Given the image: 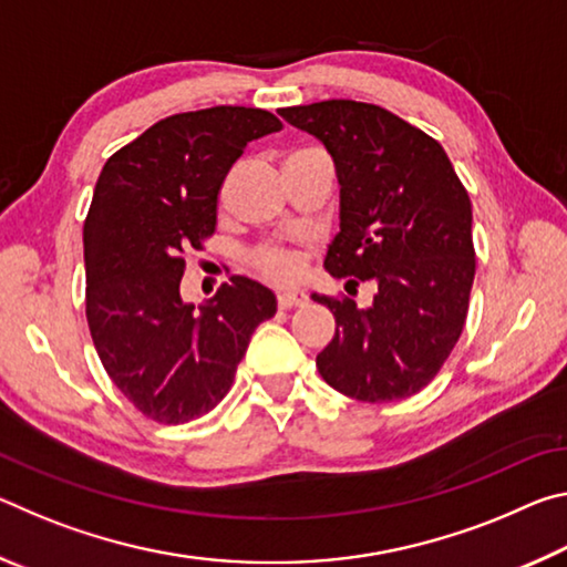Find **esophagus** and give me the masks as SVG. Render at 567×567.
<instances>
[{
    "label": "esophagus",
    "mask_w": 567,
    "mask_h": 567,
    "mask_svg": "<svg viewBox=\"0 0 567 567\" xmlns=\"http://www.w3.org/2000/svg\"><path fill=\"white\" fill-rule=\"evenodd\" d=\"M277 305H280L282 310H287V307H300L307 305V295L302 290H285L277 295Z\"/></svg>",
    "instance_id": "34e87169"
}]
</instances>
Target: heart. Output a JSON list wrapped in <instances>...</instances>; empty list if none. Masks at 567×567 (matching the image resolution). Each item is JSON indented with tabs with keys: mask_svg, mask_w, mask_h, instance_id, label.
I'll use <instances>...</instances> for the list:
<instances>
[{
	"mask_svg": "<svg viewBox=\"0 0 567 567\" xmlns=\"http://www.w3.org/2000/svg\"><path fill=\"white\" fill-rule=\"evenodd\" d=\"M255 265L265 277L270 280L285 282L292 280V277L300 272V257H297L295 249L285 245H265L255 252Z\"/></svg>",
	"mask_w": 567,
	"mask_h": 567,
	"instance_id": "1",
	"label": "heart"
}]
</instances>
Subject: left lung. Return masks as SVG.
Wrapping results in <instances>:
<instances>
[{
	"mask_svg": "<svg viewBox=\"0 0 567 567\" xmlns=\"http://www.w3.org/2000/svg\"><path fill=\"white\" fill-rule=\"evenodd\" d=\"M280 117L320 140L334 162L340 233L324 270L378 285L364 310L312 292L338 322L318 354L320 375L362 402L415 395L443 368L467 318L475 249L463 182L440 142L378 104L328 100Z\"/></svg>",
	"mask_w": 567,
	"mask_h": 567,
	"instance_id": "left-lung-1",
	"label": "left lung"
}]
</instances>
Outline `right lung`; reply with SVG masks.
Wrapping results in <instances>:
<instances>
[{
  "label": "right lung",
  "mask_w": 567,
  "mask_h": 567,
  "mask_svg": "<svg viewBox=\"0 0 567 567\" xmlns=\"http://www.w3.org/2000/svg\"><path fill=\"white\" fill-rule=\"evenodd\" d=\"M282 122L257 107L172 114L107 159L84 219L87 322L100 360L134 408L179 425L233 385L270 287L235 275L203 305L182 300L185 255L215 233L219 187L252 140Z\"/></svg>",
  "instance_id": "obj_1"
}]
</instances>
